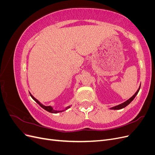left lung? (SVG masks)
Wrapping results in <instances>:
<instances>
[{
    "instance_id": "1",
    "label": "left lung",
    "mask_w": 155,
    "mask_h": 155,
    "mask_svg": "<svg viewBox=\"0 0 155 155\" xmlns=\"http://www.w3.org/2000/svg\"><path fill=\"white\" fill-rule=\"evenodd\" d=\"M140 85L138 89L137 90V91L134 94L132 97H130L129 100H127L126 101L122 103V104H120L118 105H116V106H114V107H112L110 108V109H111V110H120V109H123V108L125 107L126 106H127L130 104V103L134 99V97H136V96L137 95V94L138 93V92L140 91Z\"/></svg>"
}]
</instances>
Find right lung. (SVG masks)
Returning a JSON list of instances; mask_svg holds the SVG:
<instances>
[{
  "instance_id": "obj_1",
  "label": "right lung",
  "mask_w": 155,
  "mask_h": 155,
  "mask_svg": "<svg viewBox=\"0 0 155 155\" xmlns=\"http://www.w3.org/2000/svg\"><path fill=\"white\" fill-rule=\"evenodd\" d=\"M29 93H30V96L32 97V99L34 100L37 104H39L42 108H43V109H44L45 110H46V111H48V112H50V113H58V112H63V111H64V110H67L68 109H69V108L70 107V106L71 105H68V106H67V107H65V109H64L63 110H55V109H54V108L51 107V105H49V106H46V105H44L43 104H41V103L38 100H37L35 97H34V96H33L32 95H31V94L29 92Z\"/></svg>"
}]
</instances>
